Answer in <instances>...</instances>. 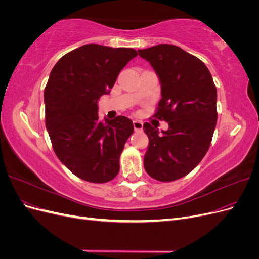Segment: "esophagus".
I'll return each instance as SVG.
<instances>
[{
	"label": "esophagus",
	"instance_id": "34e87169",
	"mask_svg": "<svg viewBox=\"0 0 259 259\" xmlns=\"http://www.w3.org/2000/svg\"><path fill=\"white\" fill-rule=\"evenodd\" d=\"M133 125H134V130L136 132H142L143 131V122L142 121H138V120L133 121Z\"/></svg>",
	"mask_w": 259,
	"mask_h": 259
}]
</instances>
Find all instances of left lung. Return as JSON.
Returning a JSON list of instances; mask_svg holds the SVG:
<instances>
[{"label": "left lung", "mask_w": 259, "mask_h": 259, "mask_svg": "<svg viewBox=\"0 0 259 259\" xmlns=\"http://www.w3.org/2000/svg\"><path fill=\"white\" fill-rule=\"evenodd\" d=\"M138 54L161 82L154 116L168 123L162 135L144 124L149 138L144 166L159 182H173L189 174L208 150L217 122L216 86L204 62L176 45H155Z\"/></svg>", "instance_id": "1"}]
</instances>
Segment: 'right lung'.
<instances>
[{
  "mask_svg": "<svg viewBox=\"0 0 259 259\" xmlns=\"http://www.w3.org/2000/svg\"><path fill=\"white\" fill-rule=\"evenodd\" d=\"M136 56L134 49L86 44L62 56L52 69L44 90L46 128L60 162L86 182L105 184L120 170L133 122L122 115L98 120L97 103Z\"/></svg>",
  "mask_w": 259,
  "mask_h": 259,
  "instance_id": "add662e5",
  "label": "right lung"
}]
</instances>
